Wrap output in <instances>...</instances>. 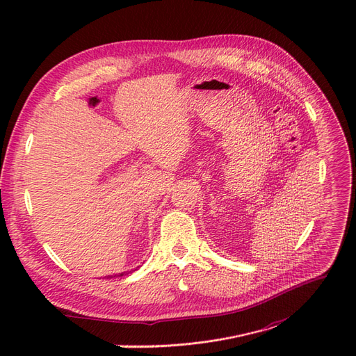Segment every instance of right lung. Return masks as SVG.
Masks as SVG:
<instances>
[{"instance_id": "obj_1", "label": "right lung", "mask_w": 356, "mask_h": 356, "mask_svg": "<svg viewBox=\"0 0 356 356\" xmlns=\"http://www.w3.org/2000/svg\"><path fill=\"white\" fill-rule=\"evenodd\" d=\"M138 268L135 270H130V271H123V273H118V274H111V275H105L107 279H113V277H122V275H127V274H131L134 271H136Z\"/></svg>"}]
</instances>
